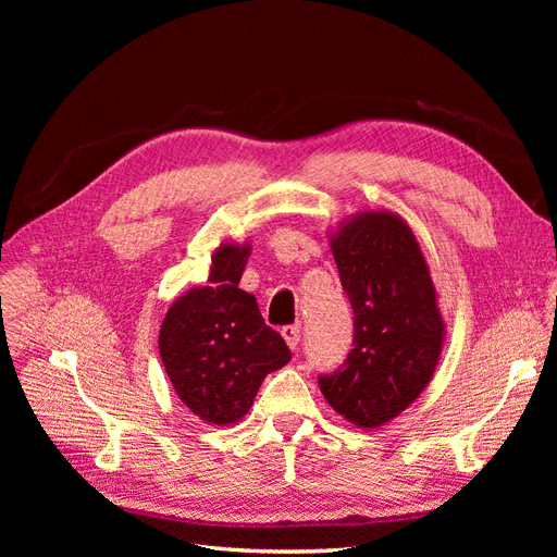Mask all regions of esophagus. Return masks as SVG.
Returning <instances> with one entry per match:
<instances>
[{
  "label": "esophagus",
  "instance_id": "1",
  "mask_svg": "<svg viewBox=\"0 0 557 557\" xmlns=\"http://www.w3.org/2000/svg\"><path fill=\"white\" fill-rule=\"evenodd\" d=\"M299 332H301V330H299V325H288V327H283V330H281L285 344H288L293 350H297V346H299V336H301Z\"/></svg>",
  "mask_w": 557,
  "mask_h": 557
}]
</instances>
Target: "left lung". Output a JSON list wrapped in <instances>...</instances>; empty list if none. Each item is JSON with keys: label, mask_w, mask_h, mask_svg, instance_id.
<instances>
[{"label": "left lung", "mask_w": 557, "mask_h": 557, "mask_svg": "<svg viewBox=\"0 0 557 557\" xmlns=\"http://www.w3.org/2000/svg\"><path fill=\"white\" fill-rule=\"evenodd\" d=\"M330 248L356 315L346 364L320 376V393L348 423L376 430L425 391L440 364L446 323L428 260L401 215H350Z\"/></svg>", "instance_id": "1"}]
</instances>
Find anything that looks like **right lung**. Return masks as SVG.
I'll return each instance as SVG.
<instances>
[{
  "label": "right lung",
  "instance_id": "right-lung-1",
  "mask_svg": "<svg viewBox=\"0 0 557 557\" xmlns=\"http://www.w3.org/2000/svg\"><path fill=\"white\" fill-rule=\"evenodd\" d=\"M250 244L211 252L209 285L181 295L160 327V358L178 399L209 425H232L252 407L262 379L288 364L281 334L239 288Z\"/></svg>",
  "mask_w": 557,
  "mask_h": 557
}]
</instances>
